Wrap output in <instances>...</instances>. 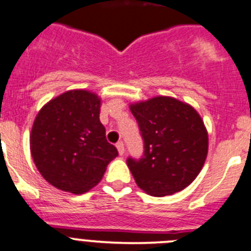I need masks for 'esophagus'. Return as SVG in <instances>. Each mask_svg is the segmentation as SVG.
I'll return each instance as SVG.
<instances>
[{
    "label": "esophagus",
    "mask_w": 251,
    "mask_h": 251,
    "mask_svg": "<svg viewBox=\"0 0 251 251\" xmlns=\"http://www.w3.org/2000/svg\"><path fill=\"white\" fill-rule=\"evenodd\" d=\"M116 148H117V151H119V153H120V155H124V152H125V145H124V142L123 141L117 142Z\"/></svg>",
    "instance_id": "esophagus-1"
}]
</instances>
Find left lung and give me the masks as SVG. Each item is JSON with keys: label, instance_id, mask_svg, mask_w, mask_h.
I'll return each mask as SVG.
<instances>
[{"label": "left lung", "instance_id": "left-lung-1", "mask_svg": "<svg viewBox=\"0 0 251 251\" xmlns=\"http://www.w3.org/2000/svg\"><path fill=\"white\" fill-rule=\"evenodd\" d=\"M144 140L141 159H127L137 186L153 196L181 191L204 166L209 148L204 121L194 107L157 96L130 105Z\"/></svg>", "mask_w": 251, "mask_h": 251}]
</instances>
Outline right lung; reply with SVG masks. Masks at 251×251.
Wrapping results in <instances>:
<instances>
[{
	"mask_svg": "<svg viewBox=\"0 0 251 251\" xmlns=\"http://www.w3.org/2000/svg\"><path fill=\"white\" fill-rule=\"evenodd\" d=\"M100 106L94 92L71 90L49 101L36 116L31 155L44 179L60 190L86 193L119 155L106 140Z\"/></svg>",
	"mask_w": 251,
	"mask_h": 251,
	"instance_id": "obj_1",
	"label": "right lung"
}]
</instances>
